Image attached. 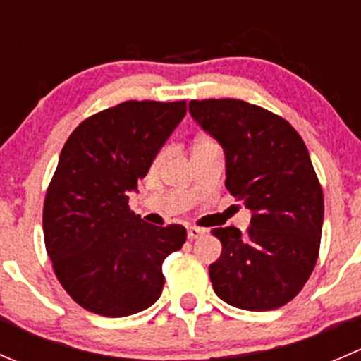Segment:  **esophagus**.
Masks as SVG:
<instances>
[{
  "label": "esophagus",
  "instance_id": "1",
  "mask_svg": "<svg viewBox=\"0 0 361 361\" xmlns=\"http://www.w3.org/2000/svg\"><path fill=\"white\" fill-rule=\"evenodd\" d=\"M187 234H188V238H190V240H197V238H201L202 234H204V229H201V227H188L187 229Z\"/></svg>",
  "mask_w": 361,
  "mask_h": 361
}]
</instances>
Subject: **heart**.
<instances>
[{
    "label": "heart",
    "mask_w": 361,
    "mask_h": 361,
    "mask_svg": "<svg viewBox=\"0 0 361 361\" xmlns=\"http://www.w3.org/2000/svg\"><path fill=\"white\" fill-rule=\"evenodd\" d=\"M201 142H208V141H201ZM162 157H164V153H162V155L159 157V160H162Z\"/></svg>",
    "instance_id": "1"
}]
</instances>
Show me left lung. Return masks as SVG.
Instances as JSON below:
<instances>
[{"mask_svg":"<svg viewBox=\"0 0 361 361\" xmlns=\"http://www.w3.org/2000/svg\"><path fill=\"white\" fill-rule=\"evenodd\" d=\"M192 120L226 157V188L250 209V227L212 231L222 254L209 264L213 291L252 312L291 302L319 254L323 190L298 132L277 114L243 100L188 104Z\"/></svg>","mask_w":361,"mask_h":361,"instance_id":"1","label":"left lung"}]
</instances>
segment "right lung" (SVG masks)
Segmentation results:
<instances>
[{"instance_id": "obj_1", "label": "right lung", "mask_w": 361, "mask_h": 361, "mask_svg": "<svg viewBox=\"0 0 361 361\" xmlns=\"http://www.w3.org/2000/svg\"><path fill=\"white\" fill-rule=\"evenodd\" d=\"M185 113V100H130L84 120L63 146L44 202L45 248L65 291L90 312L132 316L162 295V262L187 231L145 222L128 194Z\"/></svg>"}]
</instances>
